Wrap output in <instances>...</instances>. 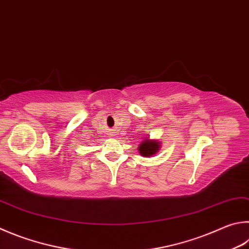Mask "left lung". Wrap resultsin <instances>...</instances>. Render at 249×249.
Returning <instances> with one entry per match:
<instances>
[{
	"label": "left lung",
	"instance_id": "left-lung-1",
	"mask_svg": "<svg viewBox=\"0 0 249 249\" xmlns=\"http://www.w3.org/2000/svg\"><path fill=\"white\" fill-rule=\"evenodd\" d=\"M159 149H160V142H157V140H150V139H144L138 147L140 155L147 158L156 155V153L159 151Z\"/></svg>",
	"mask_w": 249,
	"mask_h": 249
}]
</instances>
